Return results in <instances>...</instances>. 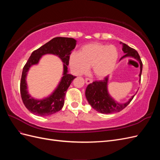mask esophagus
I'll list each match as a JSON object with an SVG mask.
<instances>
[{"label":"esophagus","instance_id":"obj_1","mask_svg":"<svg viewBox=\"0 0 160 160\" xmlns=\"http://www.w3.org/2000/svg\"><path fill=\"white\" fill-rule=\"evenodd\" d=\"M92 82H93V79H91L90 78H86L85 79V83L87 84H89V83H91Z\"/></svg>","mask_w":160,"mask_h":160}]
</instances>
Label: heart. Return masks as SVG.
Masks as SVG:
<instances>
[{
    "label": "heart",
    "instance_id": "1",
    "mask_svg": "<svg viewBox=\"0 0 160 160\" xmlns=\"http://www.w3.org/2000/svg\"><path fill=\"white\" fill-rule=\"evenodd\" d=\"M118 59V51L115 46L95 42L83 46L79 53H72L69 65L77 75L85 73L91 66L95 76L103 78L112 72Z\"/></svg>",
    "mask_w": 160,
    "mask_h": 160
}]
</instances>
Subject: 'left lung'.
Masks as SVG:
<instances>
[{"instance_id":"1","label":"left lung","mask_w":160,"mask_h":160,"mask_svg":"<svg viewBox=\"0 0 160 160\" xmlns=\"http://www.w3.org/2000/svg\"><path fill=\"white\" fill-rule=\"evenodd\" d=\"M122 50L124 53H125V55L121 58L120 60L126 57H132L139 62V77L140 81H141L143 64L138 51L126 44H124V43H123ZM108 77L107 76L102 80L95 81L93 83L89 84L85 91L86 98L88 99L89 103L91 105V107L101 113L108 114L119 112L127 107L134 98V95L132 96V98L127 103L123 104L118 103L111 98L108 93Z\"/></svg>"}]
</instances>
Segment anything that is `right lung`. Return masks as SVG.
<instances>
[{
  "label": "right lung",
  "instance_id": "right-lung-1",
  "mask_svg": "<svg viewBox=\"0 0 160 160\" xmlns=\"http://www.w3.org/2000/svg\"><path fill=\"white\" fill-rule=\"evenodd\" d=\"M75 45L76 41L74 38L55 37L32 52L29 59L23 67L20 83L22 102L31 113L44 117L55 113L63 107L67 89L72 80L76 77L67 73V65H69L70 54L72 49H75ZM45 54H55L64 62V76L60 85L52 95L44 100H38L32 98L28 93L26 77L30 66L37 64L40 58Z\"/></svg>",
  "mask_w": 160,
  "mask_h": 160
}]
</instances>
